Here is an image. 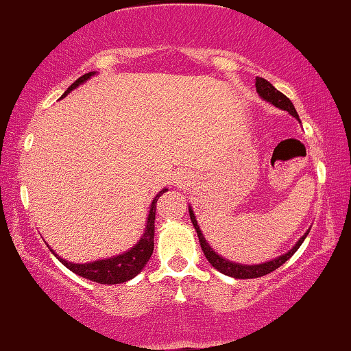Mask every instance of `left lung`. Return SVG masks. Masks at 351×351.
I'll return each instance as SVG.
<instances>
[{
  "label": "left lung",
  "mask_w": 351,
  "mask_h": 351,
  "mask_svg": "<svg viewBox=\"0 0 351 351\" xmlns=\"http://www.w3.org/2000/svg\"><path fill=\"white\" fill-rule=\"evenodd\" d=\"M256 92L259 93V97H261L263 100L273 103V105L278 106V108L289 111L292 117L299 119L298 111H295L294 105H292V101L289 100V98H287L284 93L279 92L278 88H274V86L271 85L267 80H265V78L256 77ZM299 121H300V119H299ZM189 213H191L192 225L195 226L197 237H199L202 251H204L205 258L208 259V263L213 267H215V269H218V271H220V273H223L226 276H232V278H234V279H254V278H261V276H266V274L273 273L274 269H278L279 266H282L284 263H286L287 259H289L292 254H294L295 251L299 250V246L302 245L304 240H306V237L308 234V232H307L302 238H300L298 243H295L294 248L287 251V253L282 254V256L273 259V261L263 263V265H253V266L240 265V263H233V261H228V259L221 258L220 254L213 251V248H210V245L207 243V240H205L204 234H202V230H200L199 223H197V218H195V215H193V212H192L191 207H189Z\"/></svg>",
  "instance_id": "obj_1"
}]
</instances>
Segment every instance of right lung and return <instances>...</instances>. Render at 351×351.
<instances>
[{
  "mask_svg": "<svg viewBox=\"0 0 351 351\" xmlns=\"http://www.w3.org/2000/svg\"><path fill=\"white\" fill-rule=\"evenodd\" d=\"M97 72H88L85 75H82L80 78H77L72 85L69 86L67 92L62 95L60 98L67 97V93L72 92L73 88H77L78 85H82L84 82L88 80L90 77L95 75ZM167 189H162L158 195L154 197L152 200L151 208H149V215H147V221H146V228H144V234L141 240L138 241V245L133 246L131 250H128L126 253L118 254V256L108 258V259H100V261H93V263H86V265H75V263H70L62 259L60 256H57L53 253V250H51L53 254H56L57 259L64 265L65 267H69L72 273H75L82 278L90 279L93 282H100V284H121L133 279L136 274L141 273V269L146 266V263L149 261L152 250H154V220H156V202Z\"/></svg>",
  "mask_w": 351,
  "mask_h": 351,
  "instance_id": "add662e5",
  "label": "right lung"
}]
</instances>
